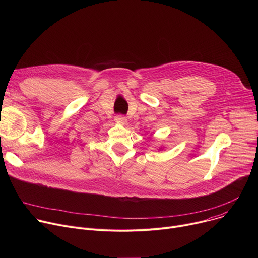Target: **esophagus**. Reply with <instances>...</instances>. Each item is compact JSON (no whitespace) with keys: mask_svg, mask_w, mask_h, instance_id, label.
Instances as JSON below:
<instances>
[{"mask_svg":"<svg viewBox=\"0 0 258 258\" xmlns=\"http://www.w3.org/2000/svg\"><path fill=\"white\" fill-rule=\"evenodd\" d=\"M115 120H116V122H118V123H120V124H126V122H127V119H126V117L124 116V115H117V116H115Z\"/></svg>","mask_w":258,"mask_h":258,"instance_id":"1","label":"esophagus"}]
</instances>
